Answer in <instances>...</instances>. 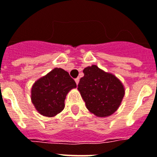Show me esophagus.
Listing matches in <instances>:
<instances>
[{"label": "esophagus", "mask_w": 157, "mask_h": 157, "mask_svg": "<svg viewBox=\"0 0 157 157\" xmlns=\"http://www.w3.org/2000/svg\"><path fill=\"white\" fill-rule=\"evenodd\" d=\"M75 81H76V85H78V84H79V81H80V79H79V78L75 79Z\"/></svg>", "instance_id": "1"}]
</instances>
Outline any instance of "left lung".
<instances>
[{"instance_id": "obj_1", "label": "left lung", "mask_w": 157, "mask_h": 157, "mask_svg": "<svg viewBox=\"0 0 157 157\" xmlns=\"http://www.w3.org/2000/svg\"><path fill=\"white\" fill-rule=\"evenodd\" d=\"M83 72L77 90L89 111L101 118L114 114L125 95L123 83L114 74L94 64L85 67Z\"/></svg>"}]
</instances>
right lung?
Returning <instances> with one entry per match:
<instances>
[{"instance_id": "add662e5", "label": "right lung", "mask_w": 157, "mask_h": 157, "mask_svg": "<svg viewBox=\"0 0 157 157\" xmlns=\"http://www.w3.org/2000/svg\"><path fill=\"white\" fill-rule=\"evenodd\" d=\"M75 88L76 82L68 72L60 67H55L34 83L30 98L39 114L54 117L64 109L66 96Z\"/></svg>"}]
</instances>
